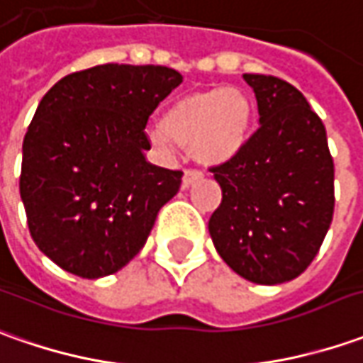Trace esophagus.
<instances>
[{
	"instance_id": "esophagus-1",
	"label": "esophagus",
	"mask_w": 363,
	"mask_h": 363,
	"mask_svg": "<svg viewBox=\"0 0 363 363\" xmlns=\"http://www.w3.org/2000/svg\"><path fill=\"white\" fill-rule=\"evenodd\" d=\"M202 179V172L194 171V169H186L184 171V177H182V189H189L192 186L196 181H201Z\"/></svg>"
}]
</instances>
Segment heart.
I'll return each instance as SVG.
<instances>
[{
	"mask_svg": "<svg viewBox=\"0 0 363 363\" xmlns=\"http://www.w3.org/2000/svg\"><path fill=\"white\" fill-rule=\"evenodd\" d=\"M250 125L252 101L240 89H208L177 99L150 139L161 149L174 140L194 161L216 167L240 152Z\"/></svg>",
	"mask_w": 363,
	"mask_h": 363,
	"instance_id": "heart-1",
	"label": "heart"
}]
</instances>
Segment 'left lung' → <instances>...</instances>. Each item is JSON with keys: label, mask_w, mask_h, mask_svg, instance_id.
<instances>
[{"label": "left lung", "mask_w": 363, "mask_h": 363, "mask_svg": "<svg viewBox=\"0 0 363 363\" xmlns=\"http://www.w3.org/2000/svg\"><path fill=\"white\" fill-rule=\"evenodd\" d=\"M260 127L240 152L214 167L223 202L208 220L214 248L254 284L300 276L334 216V161L326 127L290 83L244 73Z\"/></svg>", "instance_id": "8db88e82"}]
</instances>
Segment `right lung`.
Returning <instances> with one entry per match:
<instances>
[{
	"instance_id": "obj_1",
	"label": "right lung",
	"mask_w": 363,
	"mask_h": 363,
	"mask_svg": "<svg viewBox=\"0 0 363 363\" xmlns=\"http://www.w3.org/2000/svg\"><path fill=\"white\" fill-rule=\"evenodd\" d=\"M182 83L162 65L107 63L57 81L23 139L19 192L33 242L81 278L129 264L181 189V171L155 167L147 123Z\"/></svg>"
}]
</instances>
